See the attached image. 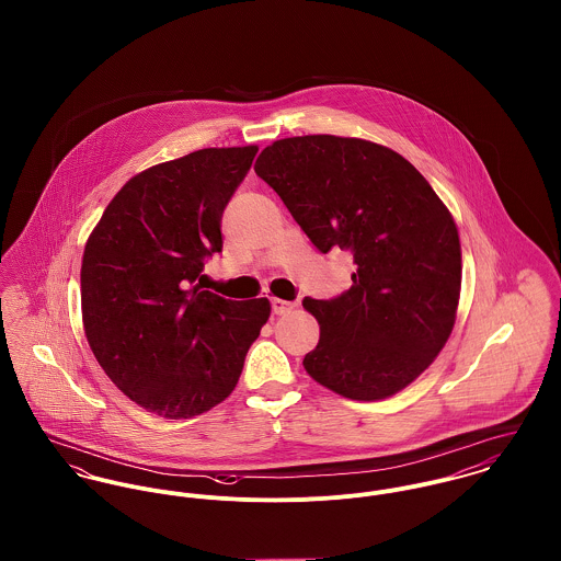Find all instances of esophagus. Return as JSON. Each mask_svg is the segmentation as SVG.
Wrapping results in <instances>:
<instances>
[{
	"label": "esophagus",
	"instance_id": "esophagus-1",
	"mask_svg": "<svg viewBox=\"0 0 561 561\" xmlns=\"http://www.w3.org/2000/svg\"><path fill=\"white\" fill-rule=\"evenodd\" d=\"M294 302H287V300H280V298H272V311L276 313V316H287V313H291L294 311Z\"/></svg>",
	"mask_w": 561,
	"mask_h": 561
}]
</instances>
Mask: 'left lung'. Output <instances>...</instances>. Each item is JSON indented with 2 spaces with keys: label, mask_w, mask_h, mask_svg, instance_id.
Returning a JSON list of instances; mask_svg holds the SVG:
<instances>
[{
  "label": "left lung",
  "mask_w": 561,
  "mask_h": 561,
  "mask_svg": "<svg viewBox=\"0 0 561 561\" xmlns=\"http://www.w3.org/2000/svg\"><path fill=\"white\" fill-rule=\"evenodd\" d=\"M254 172L320 252L341 248L356 263L345 294L302 300L320 321L307 374L350 400L396 396L456 321L462 256L451 214L410 161L358 138H285Z\"/></svg>",
  "instance_id": "left-lung-1"
}]
</instances>
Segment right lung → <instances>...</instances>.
Here are the masks:
<instances>
[{"label": "right lung", "instance_id": "obj_1", "mask_svg": "<svg viewBox=\"0 0 561 561\" xmlns=\"http://www.w3.org/2000/svg\"><path fill=\"white\" fill-rule=\"evenodd\" d=\"M256 147L153 165L112 198L83 250L81 313L110 380L149 412L190 419L227 400L270 318L267 298L201 289L222 252V214Z\"/></svg>", "mask_w": 561, "mask_h": 561}]
</instances>
